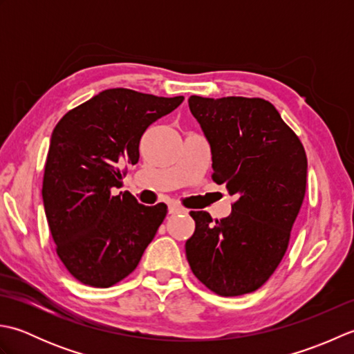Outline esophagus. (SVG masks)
Instances as JSON below:
<instances>
[{
	"instance_id": "34e87169",
	"label": "esophagus",
	"mask_w": 354,
	"mask_h": 354,
	"mask_svg": "<svg viewBox=\"0 0 354 354\" xmlns=\"http://www.w3.org/2000/svg\"><path fill=\"white\" fill-rule=\"evenodd\" d=\"M185 209L184 208H181L179 205H176V204H173V202H170L169 204V213L170 214H176V213H184Z\"/></svg>"
}]
</instances>
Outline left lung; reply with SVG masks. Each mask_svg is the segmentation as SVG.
Instances as JSON below:
<instances>
[{
	"instance_id": "8db88e82",
	"label": "left lung",
	"mask_w": 354,
	"mask_h": 354,
	"mask_svg": "<svg viewBox=\"0 0 354 354\" xmlns=\"http://www.w3.org/2000/svg\"><path fill=\"white\" fill-rule=\"evenodd\" d=\"M189 106L212 147L213 181L236 201L221 221L190 212L196 228L187 260L217 295H245L269 280L288 250L306 194L304 147L268 100L192 95Z\"/></svg>"
}]
</instances>
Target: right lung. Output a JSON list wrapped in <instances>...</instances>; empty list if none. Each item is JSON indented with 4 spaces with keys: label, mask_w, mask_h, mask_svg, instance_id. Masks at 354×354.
Returning a JSON list of instances; mask_svg holds the SVG:
<instances>
[{
    "label": "right lung",
    "mask_w": 354,
    "mask_h": 354,
    "mask_svg": "<svg viewBox=\"0 0 354 354\" xmlns=\"http://www.w3.org/2000/svg\"><path fill=\"white\" fill-rule=\"evenodd\" d=\"M184 97L104 89L66 112L51 133L42 199L59 259L80 283L109 288L138 266L167 205L138 204L122 187L140 140Z\"/></svg>",
    "instance_id": "add662e5"
}]
</instances>
